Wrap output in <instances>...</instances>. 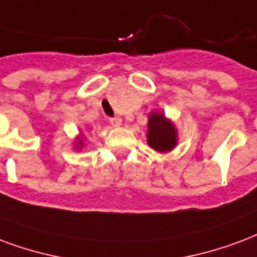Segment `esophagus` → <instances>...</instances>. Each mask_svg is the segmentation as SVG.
<instances>
[{"label": "esophagus", "instance_id": "34e87169", "mask_svg": "<svg viewBox=\"0 0 257 257\" xmlns=\"http://www.w3.org/2000/svg\"><path fill=\"white\" fill-rule=\"evenodd\" d=\"M110 123L113 125V126H119L121 125V122H122V119L119 118V117H113V118L109 119Z\"/></svg>", "mask_w": 257, "mask_h": 257}]
</instances>
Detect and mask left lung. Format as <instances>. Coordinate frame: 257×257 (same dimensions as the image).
Masks as SVG:
<instances>
[{
    "mask_svg": "<svg viewBox=\"0 0 257 257\" xmlns=\"http://www.w3.org/2000/svg\"><path fill=\"white\" fill-rule=\"evenodd\" d=\"M147 126V143L154 151L166 154L176 148L178 144V132L176 125L162 111H150Z\"/></svg>",
    "mask_w": 257,
    "mask_h": 257,
    "instance_id": "obj_1",
    "label": "left lung"
}]
</instances>
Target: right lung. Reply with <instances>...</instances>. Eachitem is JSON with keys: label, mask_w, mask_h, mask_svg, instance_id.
<instances>
[{"label": "right lung", "mask_w": 257, "mask_h": 257, "mask_svg": "<svg viewBox=\"0 0 257 257\" xmlns=\"http://www.w3.org/2000/svg\"><path fill=\"white\" fill-rule=\"evenodd\" d=\"M73 147H75V150H77V151H80V150H83V147H84V138H83V135H79V136H76L75 142H73Z\"/></svg>", "instance_id": "right-lung-1"}]
</instances>
